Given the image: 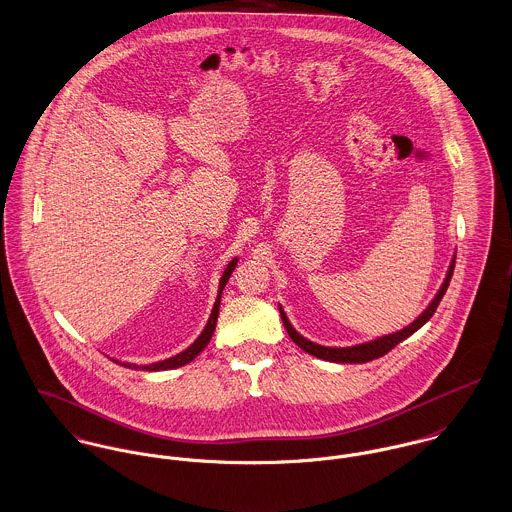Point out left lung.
<instances>
[{
	"label": "left lung",
	"instance_id": "1",
	"mask_svg": "<svg viewBox=\"0 0 512 512\" xmlns=\"http://www.w3.org/2000/svg\"><path fill=\"white\" fill-rule=\"evenodd\" d=\"M455 257L452 259V265L448 269V275L444 279V283L440 286L438 294L434 296V300L428 304V308L406 328L398 330L395 334H389V336H383V338H377V340L367 341V343H359V345H351V347H326V345H320V343H314V341L306 340L302 338L288 322L286 314H284L283 306H279L281 310V318H283L284 328H286V334L290 336V340L294 341L300 349H304L306 353L318 357V359H324V361H332V363H367V361H373L385 353H389L397 343L402 340H406L408 336H412L416 330H420L436 312L440 300L444 298L450 281H452V275H454Z\"/></svg>",
	"mask_w": 512,
	"mask_h": 512
}]
</instances>
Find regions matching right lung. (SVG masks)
I'll return each mask as SVG.
<instances>
[{"instance_id": "obj_1", "label": "right lung", "mask_w": 512, "mask_h": 512, "mask_svg": "<svg viewBox=\"0 0 512 512\" xmlns=\"http://www.w3.org/2000/svg\"><path fill=\"white\" fill-rule=\"evenodd\" d=\"M235 265H237V257L233 259V261H229L228 267H226V271H224V275H222V279H220V288H218V298H216V302H214V308H212V314H210V318H208V324H206V328L202 330V334L198 336V340L194 341L188 349H184V351H180L178 355H174V357H169V359H165V361H159V363H151V365H135V363H123L125 367H131V369H143V371H167V369H176V367H182V365H186V363H190L208 343L212 340V336H214V330H216V322H218V314H220V300H222V290H224V286L229 281V277H231V273H233V269H235ZM121 365V363H119Z\"/></svg>"}]
</instances>
